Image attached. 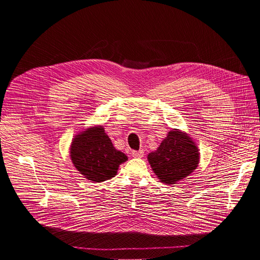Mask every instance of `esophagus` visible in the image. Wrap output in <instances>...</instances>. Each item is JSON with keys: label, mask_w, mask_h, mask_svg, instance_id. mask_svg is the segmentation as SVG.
I'll list each match as a JSON object with an SVG mask.
<instances>
[{"label": "esophagus", "mask_w": 260, "mask_h": 260, "mask_svg": "<svg viewBox=\"0 0 260 260\" xmlns=\"http://www.w3.org/2000/svg\"><path fill=\"white\" fill-rule=\"evenodd\" d=\"M131 154L133 157H135V158H142L144 155V152L141 149V151H132Z\"/></svg>", "instance_id": "obj_1"}]
</instances>
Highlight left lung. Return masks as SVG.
<instances>
[{"label":"left lung","mask_w":260,"mask_h":260,"mask_svg":"<svg viewBox=\"0 0 260 260\" xmlns=\"http://www.w3.org/2000/svg\"><path fill=\"white\" fill-rule=\"evenodd\" d=\"M149 165L162 183L176 184L199 166L200 153L186 133L174 129L155 152L147 155Z\"/></svg>","instance_id":"1"}]
</instances>
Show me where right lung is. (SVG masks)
Here are the masks:
<instances>
[{
  "mask_svg": "<svg viewBox=\"0 0 260 260\" xmlns=\"http://www.w3.org/2000/svg\"><path fill=\"white\" fill-rule=\"evenodd\" d=\"M70 158L80 174L93 182H103L116 176L119 165L128 157L114 147L101 125L75 136L70 146Z\"/></svg>",
  "mask_w": 260,
  "mask_h": 260,
  "instance_id": "1",
  "label": "right lung"
}]
</instances>
